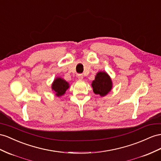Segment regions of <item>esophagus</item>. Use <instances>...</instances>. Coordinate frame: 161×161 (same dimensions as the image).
Masks as SVG:
<instances>
[{
	"label": "esophagus",
	"instance_id": "1",
	"mask_svg": "<svg viewBox=\"0 0 161 161\" xmlns=\"http://www.w3.org/2000/svg\"><path fill=\"white\" fill-rule=\"evenodd\" d=\"M77 77V79L79 80H83V78H84V76H83V75H82V74H78Z\"/></svg>",
	"mask_w": 161,
	"mask_h": 161
}]
</instances>
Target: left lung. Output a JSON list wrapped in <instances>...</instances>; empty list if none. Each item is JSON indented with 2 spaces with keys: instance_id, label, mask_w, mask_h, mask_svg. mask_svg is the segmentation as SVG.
Listing matches in <instances>:
<instances>
[{
  "instance_id": "8db88e82",
  "label": "left lung",
  "mask_w": 161,
  "mask_h": 161,
  "mask_svg": "<svg viewBox=\"0 0 161 161\" xmlns=\"http://www.w3.org/2000/svg\"><path fill=\"white\" fill-rule=\"evenodd\" d=\"M91 85L94 94L101 97L106 96L113 88L112 78L105 71L98 72Z\"/></svg>"
}]
</instances>
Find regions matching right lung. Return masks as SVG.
Listing matches in <instances>:
<instances>
[{"instance_id":"obj_1","label":"right lung","mask_w":161,"mask_h":161,"mask_svg":"<svg viewBox=\"0 0 161 161\" xmlns=\"http://www.w3.org/2000/svg\"><path fill=\"white\" fill-rule=\"evenodd\" d=\"M70 87L69 83L64 80L63 78L57 77L52 84V90L55 95L58 97H60L64 95L67 90Z\"/></svg>"}]
</instances>
